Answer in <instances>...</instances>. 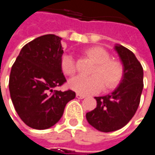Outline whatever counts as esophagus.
Segmentation results:
<instances>
[{
  "instance_id": "esophagus-1",
  "label": "esophagus",
  "mask_w": 155,
  "mask_h": 155,
  "mask_svg": "<svg viewBox=\"0 0 155 155\" xmlns=\"http://www.w3.org/2000/svg\"><path fill=\"white\" fill-rule=\"evenodd\" d=\"M76 98H77V99H84V98H85V96H84V95H81V94H79V93H77V94H76Z\"/></svg>"
}]
</instances>
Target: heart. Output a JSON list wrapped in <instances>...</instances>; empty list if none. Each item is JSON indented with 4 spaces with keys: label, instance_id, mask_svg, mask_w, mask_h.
Listing matches in <instances>:
<instances>
[{
    "label": "heart",
    "instance_id": "1",
    "mask_svg": "<svg viewBox=\"0 0 155 155\" xmlns=\"http://www.w3.org/2000/svg\"><path fill=\"white\" fill-rule=\"evenodd\" d=\"M88 56L97 64L92 71V76H76L72 78L68 85L79 94H93L102 90L116 87L123 76V66L116 60H111L108 52L101 47H93L87 50ZM61 67L67 75H74L76 72L75 61L73 54L66 53L61 58Z\"/></svg>",
    "mask_w": 155,
    "mask_h": 155
}]
</instances>
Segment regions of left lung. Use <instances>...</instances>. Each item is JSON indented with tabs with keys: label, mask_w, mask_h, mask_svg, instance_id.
Wrapping results in <instances>:
<instances>
[{
	"label": "left lung",
	"mask_w": 155,
	"mask_h": 155,
	"mask_svg": "<svg viewBox=\"0 0 155 155\" xmlns=\"http://www.w3.org/2000/svg\"><path fill=\"white\" fill-rule=\"evenodd\" d=\"M114 49L122 63V79L110 94L95 97L97 107L86 114L91 126L106 133L122 128L131 120L143 88V67L134 53L121 45H116Z\"/></svg>",
	"instance_id": "8db88e82"
}]
</instances>
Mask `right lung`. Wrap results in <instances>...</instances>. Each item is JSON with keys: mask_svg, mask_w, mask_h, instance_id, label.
Wrapping results in <instances>:
<instances>
[{"mask_svg": "<svg viewBox=\"0 0 155 155\" xmlns=\"http://www.w3.org/2000/svg\"><path fill=\"white\" fill-rule=\"evenodd\" d=\"M61 38L44 35L22 47L10 74L11 99L21 120L34 129L55 125L75 92L54 91L66 81L61 67Z\"/></svg>", "mask_w": 155, "mask_h": 155, "instance_id": "obj_1", "label": "right lung"}]
</instances>
